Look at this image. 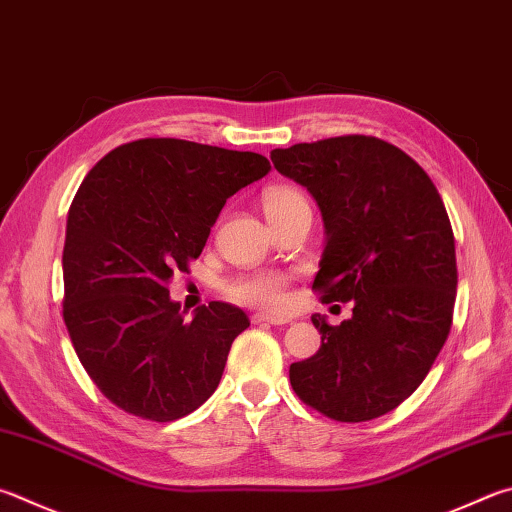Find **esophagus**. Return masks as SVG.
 <instances>
[{"mask_svg":"<svg viewBox=\"0 0 512 512\" xmlns=\"http://www.w3.org/2000/svg\"><path fill=\"white\" fill-rule=\"evenodd\" d=\"M253 322L257 324V322H268V324H288V322H293L291 318H286V315H273V313H264V311H259V313H255L253 315Z\"/></svg>","mask_w":512,"mask_h":512,"instance_id":"obj_1","label":"esophagus"}]
</instances>
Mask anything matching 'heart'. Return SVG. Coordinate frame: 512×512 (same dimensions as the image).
<instances>
[{
  "label": "heart",
  "mask_w": 512,
  "mask_h": 512,
  "mask_svg": "<svg viewBox=\"0 0 512 512\" xmlns=\"http://www.w3.org/2000/svg\"><path fill=\"white\" fill-rule=\"evenodd\" d=\"M302 203H306V199L288 185H275V188H268L264 192V210L268 219L282 215V212L295 206H302ZM232 295L241 302L264 306V309H280L284 304V277L273 273L246 277V280H239L232 286Z\"/></svg>",
  "instance_id": "obj_1"
}]
</instances>
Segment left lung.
<instances>
[{"instance_id": "left-lung-1", "label": "left lung", "mask_w": 512, "mask_h": 512, "mask_svg": "<svg viewBox=\"0 0 512 512\" xmlns=\"http://www.w3.org/2000/svg\"><path fill=\"white\" fill-rule=\"evenodd\" d=\"M271 161L320 208L313 288L327 302H353L340 327L311 315L322 345L291 365L295 394L342 423L392 412L450 333L457 255L441 194L414 159L371 136L300 143L273 150Z\"/></svg>"}]
</instances>
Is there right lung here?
<instances>
[{"label": "right lung", "instance_id": "1", "mask_svg": "<svg viewBox=\"0 0 512 512\" xmlns=\"http://www.w3.org/2000/svg\"><path fill=\"white\" fill-rule=\"evenodd\" d=\"M268 172L255 152L143 138L85 176L67 217L62 313L82 367L120 410L167 423L215 394L248 315L210 302L185 320L167 284L201 255L232 194Z\"/></svg>", "mask_w": 512, "mask_h": 512}]
</instances>
